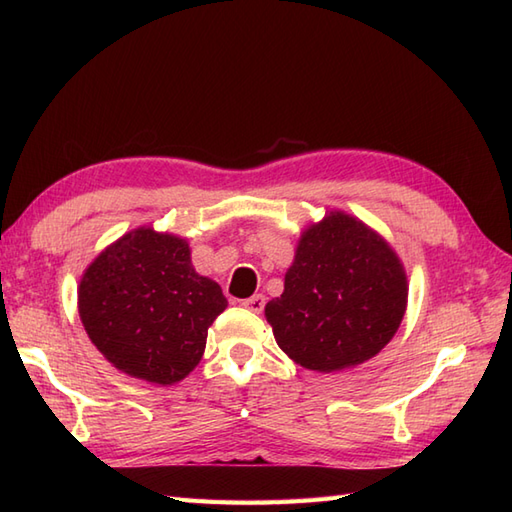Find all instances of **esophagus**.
Returning a JSON list of instances; mask_svg holds the SVG:
<instances>
[{
  "mask_svg": "<svg viewBox=\"0 0 512 512\" xmlns=\"http://www.w3.org/2000/svg\"><path fill=\"white\" fill-rule=\"evenodd\" d=\"M242 306H244L246 310H250V312H262L264 306H266V297H264V295H253V297L244 299Z\"/></svg>",
  "mask_w": 512,
  "mask_h": 512,
  "instance_id": "1",
  "label": "esophagus"
}]
</instances>
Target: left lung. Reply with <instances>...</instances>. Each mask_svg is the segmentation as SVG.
<instances>
[{
	"instance_id": "left-lung-1",
	"label": "left lung",
	"mask_w": 512,
	"mask_h": 512,
	"mask_svg": "<svg viewBox=\"0 0 512 512\" xmlns=\"http://www.w3.org/2000/svg\"><path fill=\"white\" fill-rule=\"evenodd\" d=\"M407 295L396 250L356 217L330 211L301 233L266 319L292 361L330 374L369 361L394 339Z\"/></svg>"
}]
</instances>
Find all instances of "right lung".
Here are the masks:
<instances>
[{
    "instance_id": "right-lung-1",
    "label": "right lung",
    "mask_w": 512,
    "mask_h": 512,
    "mask_svg": "<svg viewBox=\"0 0 512 512\" xmlns=\"http://www.w3.org/2000/svg\"><path fill=\"white\" fill-rule=\"evenodd\" d=\"M228 306L195 273L187 239L140 226L85 268L79 317L90 341L127 376L173 385L200 363L206 334Z\"/></svg>"
}]
</instances>
